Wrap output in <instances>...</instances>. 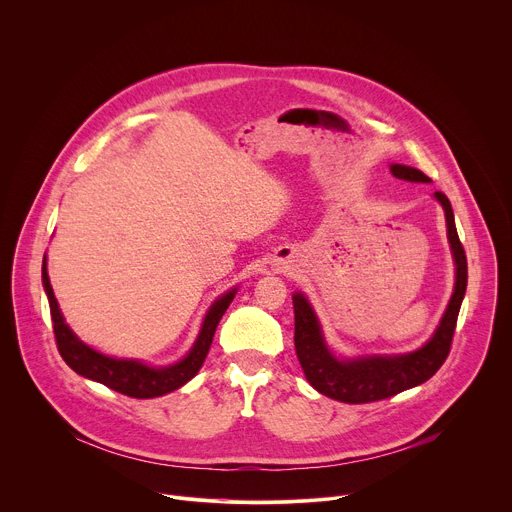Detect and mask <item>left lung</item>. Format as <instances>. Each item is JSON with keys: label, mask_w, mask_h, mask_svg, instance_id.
<instances>
[{"label": "left lung", "mask_w": 512, "mask_h": 512, "mask_svg": "<svg viewBox=\"0 0 512 512\" xmlns=\"http://www.w3.org/2000/svg\"><path fill=\"white\" fill-rule=\"evenodd\" d=\"M391 174L407 182H429V178L411 166L391 164ZM435 200L442 204L448 227V243L456 265V281L448 308L431 338L417 350L405 354H367L338 358L326 344L320 320L302 291H296V354L308 383L322 395L342 403H371L393 397L401 391L413 389L431 379L450 354L460 306L466 294L468 263L464 247L458 239L454 210L444 192H435Z\"/></svg>", "instance_id": "obj_1"}]
</instances>
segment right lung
<instances>
[{
  "label": "right lung",
  "instance_id": "obj_1",
  "mask_svg": "<svg viewBox=\"0 0 512 512\" xmlns=\"http://www.w3.org/2000/svg\"><path fill=\"white\" fill-rule=\"evenodd\" d=\"M42 285H44V291L48 296V304H50L56 346L68 367L85 379L97 381L117 393H123L127 397H135V399L162 397L166 393L180 389L182 385H186L190 379L196 377V373L200 371L202 362L208 354V348L212 344L214 330L237 294V287H233L212 302V306L208 308V312L202 320L196 342L192 344V348L188 350V354L184 358H180L174 364H168V367H152V364L141 362L137 358L107 356V354L91 348L89 344H85L75 332L70 330V326L64 322L58 302L54 298L48 269H46V255L42 261Z\"/></svg>",
  "mask_w": 512,
  "mask_h": 512
}]
</instances>
